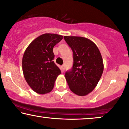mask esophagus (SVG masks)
<instances>
[{"label": "esophagus", "mask_w": 129, "mask_h": 129, "mask_svg": "<svg viewBox=\"0 0 129 129\" xmlns=\"http://www.w3.org/2000/svg\"><path fill=\"white\" fill-rule=\"evenodd\" d=\"M61 69H62V71L65 70V65H62V66H61Z\"/></svg>", "instance_id": "esophagus-1"}]
</instances>
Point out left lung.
<instances>
[{
    "label": "left lung",
    "instance_id": "obj_1",
    "mask_svg": "<svg viewBox=\"0 0 129 129\" xmlns=\"http://www.w3.org/2000/svg\"><path fill=\"white\" fill-rule=\"evenodd\" d=\"M73 52V66L65 77L70 89L79 96L89 94L96 87L103 72V59L95 43L85 37L64 36Z\"/></svg>",
    "mask_w": 129,
    "mask_h": 129
}]
</instances>
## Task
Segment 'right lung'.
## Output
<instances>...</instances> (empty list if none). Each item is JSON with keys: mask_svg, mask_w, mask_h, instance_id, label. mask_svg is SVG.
<instances>
[{"mask_svg": "<svg viewBox=\"0 0 129 129\" xmlns=\"http://www.w3.org/2000/svg\"><path fill=\"white\" fill-rule=\"evenodd\" d=\"M63 36L44 34L33 40L26 48L22 59L24 77L35 92L45 94L53 89L60 69L53 61V49Z\"/></svg>", "mask_w": 129, "mask_h": 129, "instance_id": "add662e5", "label": "right lung"}]
</instances>
